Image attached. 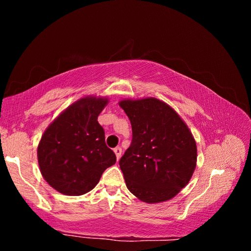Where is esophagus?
Listing matches in <instances>:
<instances>
[{"label":"esophagus","mask_w":251,"mask_h":251,"mask_svg":"<svg viewBox=\"0 0 251 251\" xmlns=\"http://www.w3.org/2000/svg\"><path fill=\"white\" fill-rule=\"evenodd\" d=\"M114 152H115L117 160L120 159V158H121V156H122V148H121V147H116L115 150H114Z\"/></svg>","instance_id":"34e87169"}]
</instances>
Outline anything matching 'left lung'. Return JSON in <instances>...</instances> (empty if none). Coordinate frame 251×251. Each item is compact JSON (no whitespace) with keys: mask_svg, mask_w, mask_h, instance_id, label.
I'll list each match as a JSON object with an SVG mask.
<instances>
[{"mask_svg":"<svg viewBox=\"0 0 251 251\" xmlns=\"http://www.w3.org/2000/svg\"><path fill=\"white\" fill-rule=\"evenodd\" d=\"M133 139L120 160L129 192L139 201H169L188 184L197 164V146L176 110L155 97L122 100Z\"/></svg>","mask_w":251,"mask_h":251,"instance_id":"obj_1","label":"left lung"}]
</instances>
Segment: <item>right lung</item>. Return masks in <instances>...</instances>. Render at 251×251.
<instances>
[{
    "label": "right lung",
    "mask_w": 251,
    "mask_h": 251,
    "mask_svg": "<svg viewBox=\"0 0 251 251\" xmlns=\"http://www.w3.org/2000/svg\"><path fill=\"white\" fill-rule=\"evenodd\" d=\"M108 100L82 97L63 110L42 135L37 146L40 171L58 193L80 196L91 192L105 169L116 163L97 121Z\"/></svg>",
    "instance_id": "1"
}]
</instances>
